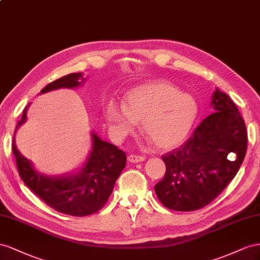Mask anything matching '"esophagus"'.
<instances>
[{
  "label": "esophagus",
  "instance_id": "34e87169",
  "mask_svg": "<svg viewBox=\"0 0 260 260\" xmlns=\"http://www.w3.org/2000/svg\"><path fill=\"white\" fill-rule=\"evenodd\" d=\"M127 160H128L129 162H132V163H136V162H142V161H144L145 158L143 157V155L132 153V154H129L128 157H127Z\"/></svg>",
  "mask_w": 260,
  "mask_h": 260
}]
</instances>
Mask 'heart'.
<instances>
[{"instance_id": "obj_1", "label": "heart", "mask_w": 260, "mask_h": 260, "mask_svg": "<svg viewBox=\"0 0 260 260\" xmlns=\"http://www.w3.org/2000/svg\"><path fill=\"white\" fill-rule=\"evenodd\" d=\"M124 108L108 106L107 120L126 134L142 121L145 134L160 148H172L188 136L198 115V105L192 95L166 81L137 87L126 95Z\"/></svg>"}]
</instances>
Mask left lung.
<instances>
[{"label": "left lung", "mask_w": 260, "mask_h": 260, "mask_svg": "<svg viewBox=\"0 0 260 260\" xmlns=\"http://www.w3.org/2000/svg\"><path fill=\"white\" fill-rule=\"evenodd\" d=\"M213 112L187 142L161 155L163 180L154 190L162 205L175 211H194L213 202L231 182L247 150L244 118L231 98L216 89Z\"/></svg>", "instance_id": "8db88e82"}]
</instances>
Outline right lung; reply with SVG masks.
Instances as JSON below:
<instances>
[{"label":"right lung","mask_w":260,"mask_h":260,"mask_svg":"<svg viewBox=\"0 0 260 260\" xmlns=\"http://www.w3.org/2000/svg\"><path fill=\"white\" fill-rule=\"evenodd\" d=\"M81 73H73L52 81L41 92L57 88L80 85ZM26 110L17 127L26 121ZM92 151L86 167L77 175L64 179L41 175L30 161L17 150L13 138L12 150L16 159L18 173L27 186L54 210L74 217H85L103 208L113 190L117 177L126 166V154L112 144L92 134Z\"/></svg>","instance_id":"add662e5"}]
</instances>
